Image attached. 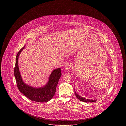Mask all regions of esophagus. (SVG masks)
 I'll return each instance as SVG.
<instances>
[{
  "label": "esophagus",
  "mask_w": 126,
  "mask_h": 126,
  "mask_svg": "<svg viewBox=\"0 0 126 126\" xmlns=\"http://www.w3.org/2000/svg\"><path fill=\"white\" fill-rule=\"evenodd\" d=\"M71 66V64L70 62H67L65 66V69L66 70H68V69L70 68V67Z\"/></svg>",
  "instance_id": "obj_1"
}]
</instances>
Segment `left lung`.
Wrapping results in <instances>:
<instances>
[{"mask_svg": "<svg viewBox=\"0 0 126 126\" xmlns=\"http://www.w3.org/2000/svg\"><path fill=\"white\" fill-rule=\"evenodd\" d=\"M75 94L76 97L78 98V100H79L80 101H82V102H95L97 101V100H91V99H86L84 97H82L81 96H80L79 94H78L75 90Z\"/></svg>", "mask_w": 126, "mask_h": 126, "instance_id": "8db88e82", "label": "left lung"}]
</instances>
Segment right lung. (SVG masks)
<instances>
[{"label":"right lung","mask_w":126,"mask_h":126,"mask_svg":"<svg viewBox=\"0 0 126 126\" xmlns=\"http://www.w3.org/2000/svg\"><path fill=\"white\" fill-rule=\"evenodd\" d=\"M24 47L25 46L18 52L16 59L14 75L18 89L31 101L39 102H48L53 98L55 94L57 85L61 76V68H58L53 70L48 78L47 84L41 87H34L25 83L18 67L19 56Z\"/></svg>","instance_id":"add662e5"}]
</instances>
